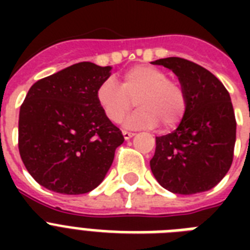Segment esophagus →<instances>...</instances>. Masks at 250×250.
<instances>
[{"instance_id":"esophagus-1","label":"esophagus","mask_w":250,"mask_h":250,"mask_svg":"<svg viewBox=\"0 0 250 250\" xmlns=\"http://www.w3.org/2000/svg\"><path fill=\"white\" fill-rule=\"evenodd\" d=\"M122 133H123V137H125V140H129V139H131V137L135 135L133 132H129V131H125V129H123V131H122Z\"/></svg>"}]
</instances>
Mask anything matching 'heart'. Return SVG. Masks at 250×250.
<instances>
[{
  "label": "heart",
  "mask_w": 250,
  "mask_h": 250,
  "mask_svg": "<svg viewBox=\"0 0 250 250\" xmlns=\"http://www.w3.org/2000/svg\"><path fill=\"white\" fill-rule=\"evenodd\" d=\"M96 98L113 123L121 122L136 100L139 110L125 121V125L135 128H150L158 122L164 129L174 128L187 109V96L180 83L168 79L164 70L146 64L129 68L121 85L111 78L104 80Z\"/></svg>",
  "instance_id": "obj_1"
}]
</instances>
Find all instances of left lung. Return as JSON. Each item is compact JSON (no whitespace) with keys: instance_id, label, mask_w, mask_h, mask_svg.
Listing matches in <instances>:
<instances>
[{"instance_id":"1","label":"left lung","mask_w":250,"mask_h":250,"mask_svg":"<svg viewBox=\"0 0 250 250\" xmlns=\"http://www.w3.org/2000/svg\"><path fill=\"white\" fill-rule=\"evenodd\" d=\"M170 68L186 92L187 109L174 132L156 137L150 168L161 186L178 194L211 189L229 172L236 119L229 90L200 64L179 57L153 62Z\"/></svg>"}]
</instances>
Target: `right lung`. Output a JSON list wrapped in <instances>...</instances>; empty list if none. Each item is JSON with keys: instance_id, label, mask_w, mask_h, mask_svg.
I'll return each mask as SVG.
<instances>
[{"instance_id": "right-lung-1", "label": "right lung", "mask_w": 250, "mask_h": 250, "mask_svg": "<svg viewBox=\"0 0 250 250\" xmlns=\"http://www.w3.org/2000/svg\"><path fill=\"white\" fill-rule=\"evenodd\" d=\"M110 66L80 62L29 88L19 111L18 146L31 176L62 194L88 193L104 180L122 131L105 117L96 92Z\"/></svg>"}]
</instances>
